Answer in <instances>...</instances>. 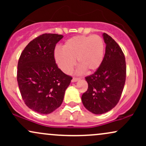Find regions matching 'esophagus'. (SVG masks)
Here are the masks:
<instances>
[{
	"label": "esophagus",
	"mask_w": 146,
	"mask_h": 146,
	"mask_svg": "<svg viewBox=\"0 0 146 146\" xmlns=\"http://www.w3.org/2000/svg\"><path fill=\"white\" fill-rule=\"evenodd\" d=\"M79 80H80V79H79L78 78H73V79H72L71 82H78Z\"/></svg>",
	"instance_id": "1"
}]
</instances>
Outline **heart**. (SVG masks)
Returning a JSON list of instances; mask_svg holds the SVG:
<instances>
[{"mask_svg":"<svg viewBox=\"0 0 146 146\" xmlns=\"http://www.w3.org/2000/svg\"><path fill=\"white\" fill-rule=\"evenodd\" d=\"M104 57V42L101 37L78 36L69 38L62 46V50L56 49L54 58L59 68L65 73H70L75 61L80 71L87 73L98 70Z\"/></svg>","mask_w":146,"mask_h":146,"instance_id":"b5f03b06","label":"heart"}]
</instances>
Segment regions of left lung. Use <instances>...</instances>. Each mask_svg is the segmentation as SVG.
<instances>
[{"instance_id":"8db88e82","label":"left lung","mask_w":146,"mask_h":146,"mask_svg":"<svg viewBox=\"0 0 146 146\" xmlns=\"http://www.w3.org/2000/svg\"><path fill=\"white\" fill-rule=\"evenodd\" d=\"M106 51L100 67L86 77L88 90L82 96L87 110L101 115L117 104L123 91L126 75L125 56L118 44L107 33L102 34Z\"/></svg>"}]
</instances>
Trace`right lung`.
I'll use <instances>...</instances> for the list:
<instances>
[{
	"label": "right lung",
	"mask_w": 146,
	"mask_h": 146,
	"mask_svg": "<svg viewBox=\"0 0 146 146\" xmlns=\"http://www.w3.org/2000/svg\"><path fill=\"white\" fill-rule=\"evenodd\" d=\"M62 35L44 33L27 45L18 63L17 81L25 104L47 115L59 108L72 80L56 64L54 49Z\"/></svg>",
	"instance_id": "1"
}]
</instances>
